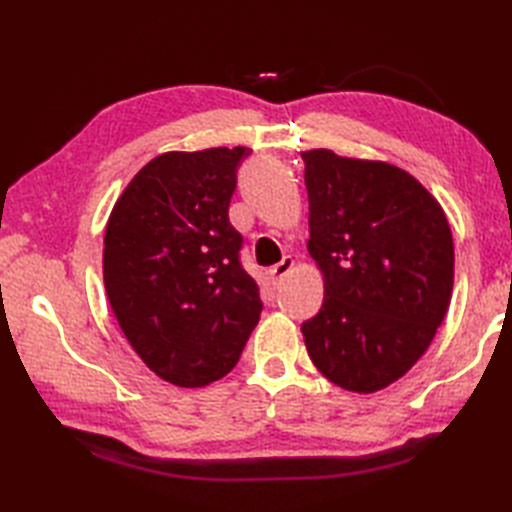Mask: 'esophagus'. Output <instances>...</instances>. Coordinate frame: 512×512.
I'll return each instance as SVG.
<instances>
[{
  "instance_id": "esophagus-1",
  "label": "esophagus",
  "mask_w": 512,
  "mask_h": 512,
  "mask_svg": "<svg viewBox=\"0 0 512 512\" xmlns=\"http://www.w3.org/2000/svg\"><path fill=\"white\" fill-rule=\"evenodd\" d=\"M292 268H295V259H292L290 255H286L279 264H275L273 268H270L268 273H270V277H273V281H279V279H284Z\"/></svg>"
}]
</instances>
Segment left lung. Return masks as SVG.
Wrapping results in <instances>:
<instances>
[{
    "label": "left lung",
    "instance_id": "obj_1",
    "mask_svg": "<svg viewBox=\"0 0 512 512\" xmlns=\"http://www.w3.org/2000/svg\"><path fill=\"white\" fill-rule=\"evenodd\" d=\"M308 250L323 273L317 317L301 325L319 372L372 394L427 352L449 310L453 237L438 200L389 162L310 149Z\"/></svg>",
    "mask_w": 512,
    "mask_h": 512
}]
</instances>
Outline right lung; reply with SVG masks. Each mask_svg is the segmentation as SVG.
Returning a JSON list of instances; mask_svg holds the SVG:
<instances>
[{"instance_id": "right-lung-1", "label": "right lung", "mask_w": 512, "mask_h": 512, "mask_svg": "<svg viewBox=\"0 0 512 512\" xmlns=\"http://www.w3.org/2000/svg\"><path fill=\"white\" fill-rule=\"evenodd\" d=\"M246 147L169 151L140 169L105 228L103 279L129 345L160 378L204 387L239 361L264 303L228 222Z\"/></svg>"}]
</instances>
